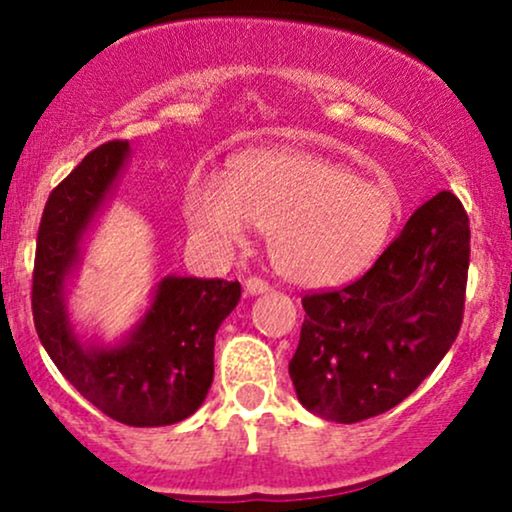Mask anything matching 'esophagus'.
I'll return each instance as SVG.
<instances>
[{"instance_id": "34e87169", "label": "esophagus", "mask_w": 512, "mask_h": 512, "mask_svg": "<svg viewBox=\"0 0 512 512\" xmlns=\"http://www.w3.org/2000/svg\"><path fill=\"white\" fill-rule=\"evenodd\" d=\"M245 291H248L250 296H257V293L269 291V281L260 279V276H248V279H245Z\"/></svg>"}]
</instances>
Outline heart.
<instances>
[{"instance_id": "b5f03b06", "label": "heart", "mask_w": 512, "mask_h": 512, "mask_svg": "<svg viewBox=\"0 0 512 512\" xmlns=\"http://www.w3.org/2000/svg\"><path fill=\"white\" fill-rule=\"evenodd\" d=\"M185 216L219 250L245 245L252 226L269 231V255L281 274L330 286L354 279L383 252L399 199L330 158L260 149L233 158L226 178L192 175Z\"/></svg>"}]
</instances>
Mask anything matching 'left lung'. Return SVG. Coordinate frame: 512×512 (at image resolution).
<instances>
[{"label":"left lung","instance_id":"obj_1","mask_svg":"<svg viewBox=\"0 0 512 512\" xmlns=\"http://www.w3.org/2000/svg\"><path fill=\"white\" fill-rule=\"evenodd\" d=\"M467 269V211L452 192H438L361 279L305 293L289 361L303 407L356 424L407 399L460 332Z\"/></svg>","mask_w":512,"mask_h":512}]
</instances>
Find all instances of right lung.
Returning a JSON list of instances; mask_svg holds the SVG:
<instances>
[{"instance_id":"add662e5","label":"right lung","mask_w":512,"mask_h":512,"mask_svg":"<svg viewBox=\"0 0 512 512\" xmlns=\"http://www.w3.org/2000/svg\"><path fill=\"white\" fill-rule=\"evenodd\" d=\"M127 156L129 142L122 139L98 146L50 192L35 245L33 322L52 363L93 407L127 426H168L202 407L214 380L216 330L238 305L240 284L166 276L127 342H79L64 305V281Z\"/></svg>"}]
</instances>
